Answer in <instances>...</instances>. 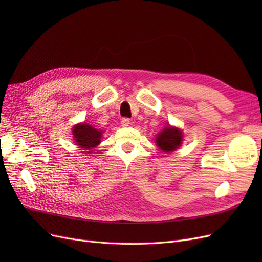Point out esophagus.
Wrapping results in <instances>:
<instances>
[{"label": "esophagus", "instance_id": "esophagus-1", "mask_svg": "<svg viewBox=\"0 0 262 262\" xmlns=\"http://www.w3.org/2000/svg\"><path fill=\"white\" fill-rule=\"evenodd\" d=\"M130 124V119L129 118H122L121 125L122 126H128Z\"/></svg>", "mask_w": 262, "mask_h": 262}]
</instances>
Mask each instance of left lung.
<instances>
[{
  "instance_id": "obj_1",
  "label": "left lung",
  "mask_w": 262,
  "mask_h": 262,
  "mask_svg": "<svg viewBox=\"0 0 262 262\" xmlns=\"http://www.w3.org/2000/svg\"><path fill=\"white\" fill-rule=\"evenodd\" d=\"M156 144L163 152H173L176 150L182 142V133L175 126H166L164 130L158 134L156 140Z\"/></svg>"
}]
</instances>
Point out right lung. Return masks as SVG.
<instances>
[{
  "label": "right lung",
  "instance_id": "add662e5",
  "mask_svg": "<svg viewBox=\"0 0 262 262\" xmlns=\"http://www.w3.org/2000/svg\"><path fill=\"white\" fill-rule=\"evenodd\" d=\"M73 138L76 145L84 148L83 152L92 153V148L100 143L102 131L95 129L89 123H78L73 126Z\"/></svg>",
  "mask_w": 262,
  "mask_h": 262
}]
</instances>
